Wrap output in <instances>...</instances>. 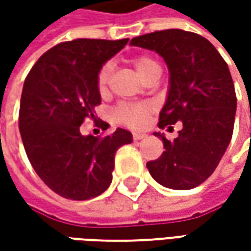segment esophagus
Returning <instances> with one entry per match:
<instances>
[{"instance_id":"obj_1","label":"esophagus","mask_w":251,"mask_h":251,"mask_svg":"<svg viewBox=\"0 0 251 251\" xmlns=\"http://www.w3.org/2000/svg\"><path fill=\"white\" fill-rule=\"evenodd\" d=\"M145 137H147V134H144V132H134L132 134V138L135 141H140L142 138H145Z\"/></svg>"}]
</instances>
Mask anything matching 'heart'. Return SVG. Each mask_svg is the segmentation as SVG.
<instances>
[{"label":"heart","instance_id":"1","mask_svg":"<svg viewBox=\"0 0 251 251\" xmlns=\"http://www.w3.org/2000/svg\"><path fill=\"white\" fill-rule=\"evenodd\" d=\"M134 67L137 70V73L142 79H145L155 68H159L158 63L155 60H152L147 55H141L134 60ZM111 67L107 64L104 65L99 73L98 76V88L99 91L103 92L106 89V85L109 82V76H110ZM152 106L148 103H138V104H121L114 111V119L126 126L131 127H140L142 126L148 116H150Z\"/></svg>","mask_w":251,"mask_h":251}]
</instances>
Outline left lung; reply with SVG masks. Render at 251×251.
I'll list each match as a JSON object with an SVG mask.
<instances>
[{
	"instance_id": "8db88e82",
	"label": "left lung",
	"mask_w": 251,
	"mask_h": 251,
	"mask_svg": "<svg viewBox=\"0 0 251 251\" xmlns=\"http://www.w3.org/2000/svg\"><path fill=\"white\" fill-rule=\"evenodd\" d=\"M130 44L158 53L168 65L159 127L183 124L173 141L153 132L165 151L147 168L163 187H197L214 173L233 134L237 101L227 64L205 37L181 29L142 34Z\"/></svg>"
}]
</instances>
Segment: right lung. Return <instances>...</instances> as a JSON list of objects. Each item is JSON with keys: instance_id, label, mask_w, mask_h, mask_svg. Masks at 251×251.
Segmentation results:
<instances>
[{"instance_id": "1", "label": "right lung", "mask_w": 251, "mask_h": 251, "mask_svg": "<svg viewBox=\"0 0 251 251\" xmlns=\"http://www.w3.org/2000/svg\"><path fill=\"white\" fill-rule=\"evenodd\" d=\"M128 39H76L54 46L27 74L19 107V131L26 155L47 187L64 198L100 196L111 183L116 151L132 142L117 128L103 138L82 135L81 124L95 119L100 103L101 67ZM106 130L107 123L101 121Z\"/></svg>"}]
</instances>
